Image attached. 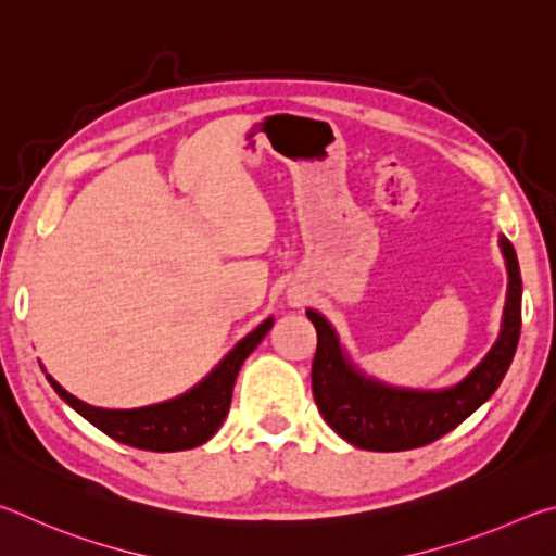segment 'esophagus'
Segmentation results:
<instances>
[{
    "label": "esophagus",
    "mask_w": 556,
    "mask_h": 556,
    "mask_svg": "<svg viewBox=\"0 0 556 556\" xmlns=\"http://www.w3.org/2000/svg\"><path fill=\"white\" fill-rule=\"evenodd\" d=\"M307 303V290L305 288H290L288 290V305L303 307Z\"/></svg>",
    "instance_id": "34e87169"
}]
</instances>
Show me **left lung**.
I'll use <instances>...</instances> for the list:
<instances>
[{"label": "left lung", "instance_id": "left-lung-1", "mask_svg": "<svg viewBox=\"0 0 556 556\" xmlns=\"http://www.w3.org/2000/svg\"><path fill=\"white\" fill-rule=\"evenodd\" d=\"M498 247L508 268L501 332L489 354L454 386L422 391L378 381L352 362L332 323L307 307L309 323L317 329L313 395L325 422L342 440L368 452L415 450L452 432L495 393L518 349L522 300L520 266L513 243L501 233Z\"/></svg>", "mask_w": 556, "mask_h": 556}]
</instances>
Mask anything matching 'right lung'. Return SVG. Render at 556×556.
Segmentation results:
<instances>
[{"label": "right lung", "mask_w": 556, "mask_h": 556, "mask_svg": "<svg viewBox=\"0 0 556 556\" xmlns=\"http://www.w3.org/2000/svg\"><path fill=\"white\" fill-rule=\"evenodd\" d=\"M273 327V317H266L263 323L229 349V354L202 378L198 386L185 391L170 401L131 407V410H110V407H94L83 403L65 391V388L46 374L48 383L63 401L80 413L87 422L94 425L97 430L110 434L112 440L126 446L146 452H182L200 446L212 434L219 430L224 417L229 413L233 383H237L239 368L247 362V356L256 349L263 337ZM46 371V368H43Z\"/></svg>", "instance_id": "obj_1"}]
</instances>
